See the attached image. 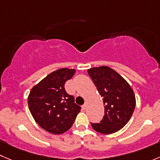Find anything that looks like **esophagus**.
Masks as SVG:
<instances>
[{"label":"esophagus","instance_id":"esophagus-1","mask_svg":"<svg viewBox=\"0 0 160 160\" xmlns=\"http://www.w3.org/2000/svg\"><path fill=\"white\" fill-rule=\"evenodd\" d=\"M86 108H87V104H86V103H85L84 104H83L82 105V109H86Z\"/></svg>","mask_w":160,"mask_h":160}]
</instances>
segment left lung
Masks as SVG:
<instances>
[{"label":"left lung","instance_id":"8db88e82","mask_svg":"<svg viewBox=\"0 0 160 160\" xmlns=\"http://www.w3.org/2000/svg\"><path fill=\"white\" fill-rule=\"evenodd\" d=\"M88 74L103 97L104 115L99 123H91L94 130L111 134L121 130L131 118L136 105L133 89L118 73L107 66L92 68Z\"/></svg>","mask_w":160,"mask_h":160}]
</instances>
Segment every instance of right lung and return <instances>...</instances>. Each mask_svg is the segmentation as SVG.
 I'll use <instances>...</instances> for the list:
<instances>
[{
  "label": "right lung",
  "instance_id": "obj_1",
  "mask_svg": "<svg viewBox=\"0 0 160 160\" xmlns=\"http://www.w3.org/2000/svg\"><path fill=\"white\" fill-rule=\"evenodd\" d=\"M74 69L61 68L50 73L33 86L28 96V106L36 122L52 134L68 131L81 111L64 85L73 77Z\"/></svg>",
  "mask_w": 160,
  "mask_h": 160
}]
</instances>
